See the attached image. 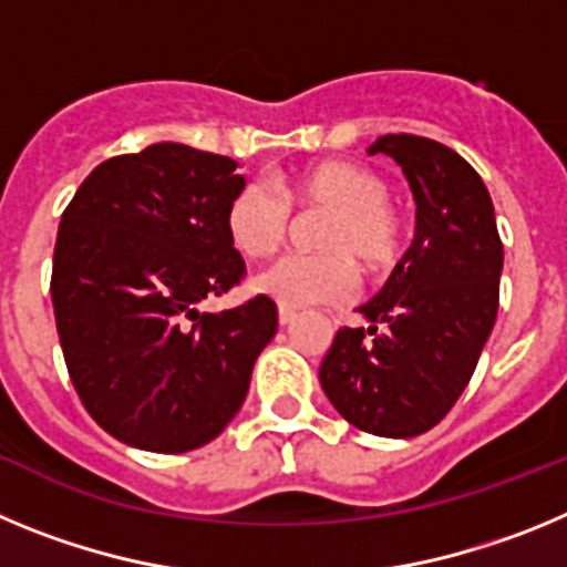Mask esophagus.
<instances>
[{"label": "esophagus", "instance_id": "34e87169", "mask_svg": "<svg viewBox=\"0 0 567 567\" xmlns=\"http://www.w3.org/2000/svg\"><path fill=\"white\" fill-rule=\"evenodd\" d=\"M295 318H298V312H295L292 307H278V320H280V327H287V323H292Z\"/></svg>", "mask_w": 567, "mask_h": 567}]
</instances>
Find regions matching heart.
<instances>
[{
    "mask_svg": "<svg viewBox=\"0 0 567 567\" xmlns=\"http://www.w3.org/2000/svg\"><path fill=\"white\" fill-rule=\"evenodd\" d=\"M280 189L298 207H329L318 244L329 252H295L255 278V289L280 307L334 303L358 287L360 260L365 269L392 264L403 244V224L389 187L372 169L349 162H318L280 178ZM233 247L247 258H267L289 233V207L267 184L249 182L229 198L224 213Z\"/></svg>",
    "mask_w": 567,
    "mask_h": 567,
    "instance_id": "obj_1",
    "label": "heart"
}]
</instances>
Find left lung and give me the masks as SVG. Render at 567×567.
<instances>
[{"label":"left lung","mask_w":567,"mask_h":567,"mask_svg":"<svg viewBox=\"0 0 567 567\" xmlns=\"http://www.w3.org/2000/svg\"><path fill=\"white\" fill-rule=\"evenodd\" d=\"M412 187L417 227L372 300L369 327L340 329L320 363V385L354 429L417 437L449 414L488 340L499 307L503 240L477 169L445 144L380 135Z\"/></svg>","instance_id":"8db88e82"}]
</instances>
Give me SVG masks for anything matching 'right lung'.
Here are the masks:
<instances>
[{
    "instance_id": "add662e5",
    "label": "right lung",
    "mask_w": 567,
    "mask_h": 567,
    "mask_svg": "<svg viewBox=\"0 0 567 567\" xmlns=\"http://www.w3.org/2000/svg\"><path fill=\"white\" fill-rule=\"evenodd\" d=\"M244 184L227 155L162 142L99 164L64 209L50 280L64 363L90 417L133 449L218 437L275 338L267 295L202 312L244 275L224 224Z\"/></svg>"
}]
</instances>
